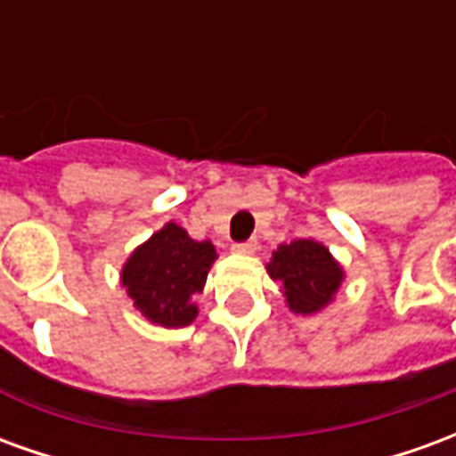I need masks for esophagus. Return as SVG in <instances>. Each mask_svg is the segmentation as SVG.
<instances>
[{"label": "esophagus", "instance_id": "esophagus-1", "mask_svg": "<svg viewBox=\"0 0 456 456\" xmlns=\"http://www.w3.org/2000/svg\"><path fill=\"white\" fill-rule=\"evenodd\" d=\"M232 248H234L237 254H254V251L258 248V244H256V239H248V241H239V244H234Z\"/></svg>", "mask_w": 456, "mask_h": 456}]
</instances>
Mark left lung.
<instances>
[{
  "label": "left lung",
  "mask_w": 456,
  "mask_h": 456,
  "mask_svg": "<svg viewBox=\"0 0 456 456\" xmlns=\"http://www.w3.org/2000/svg\"><path fill=\"white\" fill-rule=\"evenodd\" d=\"M268 276L283 283L288 307L296 315H313L332 303L344 281L342 266L315 239L281 244L268 264Z\"/></svg>",
  "instance_id": "8db88e82"
}]
</instances>
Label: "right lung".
I'll use <instances>...</instances> for the list:
<instances>
[{"instance_id": "add662e5", "label": "right lung", "mask_w": 456, "mask_h": 456, "mask_svg": "<svg viewBox=\"0 0 456 456\" xmlns=\"http://www.w3.org/2000/svg\"><path fill=\"white\" fill-rule=\"evenodd\" d=\"M215 258L212 241H195L185 229L168 222L126 258L121 286L149 322L185 327L198 317L192 297L202 293Z\"/></svg>"}]
</instances>
